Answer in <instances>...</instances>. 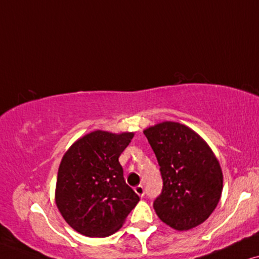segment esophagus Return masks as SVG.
Returning a JSON list of instances; mask_svg holds the SVG:
<instances>
[{
  "instance_id": "esophagus-1",
  "label": "esophagus",
  "mask_w": 259,
  "mask_h": 259,
  "mask_svg": "<svg viewBox=\"0 0 259 259\" xmlns=\"http://www.w3.org/2000/svg\"><path fill=\"white\" fill-rule=\"evenodd\" d=\"M135 192H136V194H137V195L143 196V195H144V187H143L142 185L136 186V187H135Z\"/></svg>"
}]
</instances>
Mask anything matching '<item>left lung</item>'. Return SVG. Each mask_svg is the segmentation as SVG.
Returning a JSON list of instances; mask_svg holds the SVG:
<instances>
[{"mask_svg": "<svg viewBox=\"0 0 259 259\" xmlns=\"http://www.w3.org/2000/svg\"><path fill=\"white\" fill-rule=\"evenodd\" d=\"M143 133L163 180L161 195L154 201L157 217L178 231L202 224L223 192V171L214 153L199 134L178 122L165 120Z\"/></svg>", "mask_w": 259, "mask_h": 259, "instance_id": "obj_1", "label": "left lung"}]
</instances>
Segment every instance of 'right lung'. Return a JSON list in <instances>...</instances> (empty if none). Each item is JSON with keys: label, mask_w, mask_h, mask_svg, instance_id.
Returning a JSON list of instances; mask_svg holds the SVG:
<instances>
[{"label": "right lung", "mask_w": 259, "mask_h": 259, "mask_svg": "<svg viewBox=\"0 0 259 259\" xmlns=\"http://www.w3.org/2000/svg\"><path fill=\"white\" fill-rule=\"evenodd\" d=\"M134 133L95 130L78 139L61 158L55 204L68 225L86 237H108L123 226L140 201L125 184L118 157Z\"/></svg>", "instance_id": "add662e5"}]
</instances>
